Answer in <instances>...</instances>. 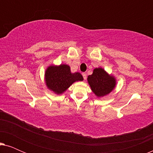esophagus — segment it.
Instances as JSON below:
<instances>
[{
    "label": "esophagus",
    "mask_w": 153,
    "mask_h": 153,
    "mask_svg": "<svg viewBox=\"0 0 153 153\" xmlns=\"http://www.w3.org/2000/svg\"><path fill=\"white\" fill-rule=\"evenodd\" d=\"M82 76L84 79H86V74H85V73H82Z\"/></svg>",
    "instance_id": "esophagus-1"
}]
</instances>
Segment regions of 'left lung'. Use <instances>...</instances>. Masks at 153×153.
Segmentation results:
<instances>
[{
  "mask_svg": "<svg viewBox=\"0 0 153 153\" xmlns=\"http://www.w3.org/2000/svg\"><path fill=\"white\" fill-rule=\"evenodd\" d=\"M88 81L92 91L99 97L108 95L116 86L114 77L108 75L101 68L93 70V74L88 76Z\"/></svg>",
  "mask_w": 153,
  "mask_h": 153,
  "instance_id": "obj_1",
  "label": "left lung"
}]
</instances>
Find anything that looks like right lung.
<instances>
[{
    "label": "right lung",
    "instance_id": "add662e5",
    "mask_svg": "<svg viewBox=\"0 0 153 153\" xmlns=\"http://www.w3.org/2000/svg\"><path fill=\"white\" fill-rule=\"evenodd\" d=\"M83 79L79 72H71L68 65L49 66L45 72L47 86L56 94L62 93L75 81H83Z\"/></svg>",
    "mask_w": 153,
    "mask_h": 153
}]
</instances>
